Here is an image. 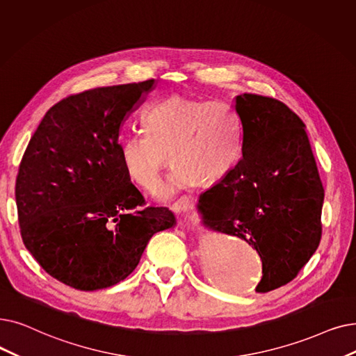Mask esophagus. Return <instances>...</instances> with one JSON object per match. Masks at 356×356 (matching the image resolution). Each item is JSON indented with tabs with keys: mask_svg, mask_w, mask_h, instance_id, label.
Segmentation results:
<instances>
[{
	"mask_svg": "<svg viewBox=\"0 0 356 356\" xmlns=\"http://www.w3.org/2000/svg\"><path fill=\"white\" fill-rule=\"evenodd\" d=\"M192 208V200L191 199H186V200H183V202L179 205V207H176L175 209H184V211H188V209H191Z\"/></svg>",
	"mask_w": 356,
	"mask_h": 356,
	"instance_id": "1",
	"label": "esophagus"
}]
</instances>
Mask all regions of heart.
Returning <instances> with one entry per match:
<instances>
[{"instance_id": "obj_1", "label": "heart", "mask_w": 356, "mask_h": 356, "mask_svg": "<svg viewBox=\"0 0 356 356\" xmlns=\"http://www.w3.org/2000/svg\"><path fill=\"white\" fill-rule=\"evenodd\" d=\"M170 160L173 168L160 191L170 197L200 181L224 179L241 156L236 113L221 100L173 95L154 103L145 115V131L123 136L119 159L127 177L154 191Z\"/></svg>"}]
</instances>
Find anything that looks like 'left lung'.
<instances>
[{"mask_svg":"<svg viewBox=\"0 0 356 356\" xmlns=\"http://www.w3.org/2000/svg\"><path fill=\"white\" fill-rule=\"evenodd\" d=\"M241 159L200 195L205 224L253 245L257 292L291 282L321 240L324 189L304 122L282 102L244 92L234 100Z\"/></svg>","mask_w":356,"mask_h":356,"instance_id":"obj_1","label":"left lung"}]
</instances>
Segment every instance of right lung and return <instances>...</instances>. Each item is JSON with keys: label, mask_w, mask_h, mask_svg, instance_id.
<instances>
[{"label": "right lung", "mask_w": 356, "mask_h": 356, "mask_svg": "<svg viewBox=\"0 0 356 356\" xmlns=\"http://www.w3.org/2000/svg\"><path fill=\"white\" fill-rule=\"evenodd\" d=\"M156 80L71 95L46 112L15 179L20 234L38 264L80 291L109 288L140 264L149 238L176 224L147 207L123 172L119 135Z\"/></svg>", "instance_id": "1"}]
</instances>
